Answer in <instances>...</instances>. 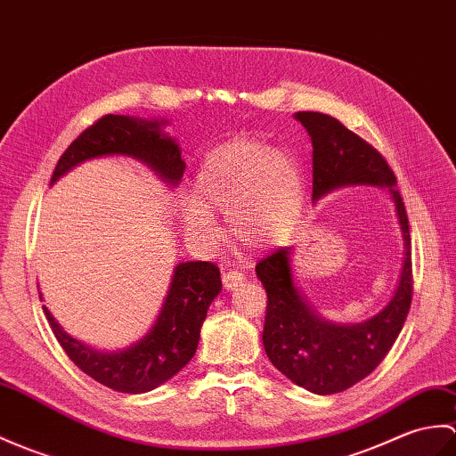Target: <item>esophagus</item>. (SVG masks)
Listing matches in <instances>:
<instances>
[{
    "instance_id": "esophagus-1",
    "label": "esophagus",
    "mask_w": 456,
    "mask_h": 456,
    "mask_svg": "<svg viewBox=\"0 0 456 456\" xmlns=\"http://www.w3.org/2000/svg\"><path fill=\"white\" fill-rule=\"evenodd\" d=\"M242 281H245V272H242V270L231 268V270H227V272L224 273V285H225V289H235L237 285H240Z\"/></svg>"
}]
</instances>
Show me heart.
I'll use <instances>...</instances> for the list:
<instances>
[{
    "label": "heart",
    "instance_id": "obj_1",
    "mask_svg": "<svg viewBox=\"0 0 456 456\" xmlns=\"http://www.w3.org/2000/svg\"><path fill=\"white\" fill-rule=\"evenodd\" d=\"M194 198L183 204V221L194 237L217 240L211 211H224L235 239L262 248L272 245L299 211L303 178L289 155L270 151L258 142L232 140L204 157Z\"/></svg>",
    "mask_w": 456,
    "mask_h": 456
}]
</instances>
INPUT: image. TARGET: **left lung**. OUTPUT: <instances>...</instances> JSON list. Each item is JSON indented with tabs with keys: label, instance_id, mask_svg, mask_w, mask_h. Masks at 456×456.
Instances as JSON below:
<instances>
[{
	"label": "left lung",
	"instance_id": "8db88e82",
	"mask_svg": "<svg viewBox=\"0 0 456 456\" xmlns=\"http://www.w3.org/2000/svg\"><path fill=\"white\" fill-rule=\"evenodd\" d=\"M313 142V200L347 184L387 186L396 204L404 266L395 297L373 319L340 326L321 319L295 288L291 247H280L256 264L268 295L262 342L273 367L316 395H336L373 373L398 338L411 303V240L408 214L387 159L355 132L322 112L295 114Z\"/></svg>",
	"mask_w": 456,
	"mask_h": 456
}]
</instances>
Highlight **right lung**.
<instances>
[{
  "label": "right lung",
  "instance_id": "1",
  "mask_svg": "<svg viewBox=\"0 0 456 456\" xmlns=\"http://www.w3.org/2000/svg\"><path fill=\"white\" fill-rule=\"evenodd\" d=\"M116 153L140 159L171 184L183 178L186 168L178 145L161 132V122L107 114L83 130L63 151L50 184L87 159ZM219 291L221 278L214 262L178 264L161 314L150 334L116 354H101L83 346L61 330L45 305L42 309L63 352L83 373L118 393L140 395L163 385L194 357L200 328Z\"/></svg>",
  "mask_w": 456,
  "mask_h": 456
}]
</instances>
